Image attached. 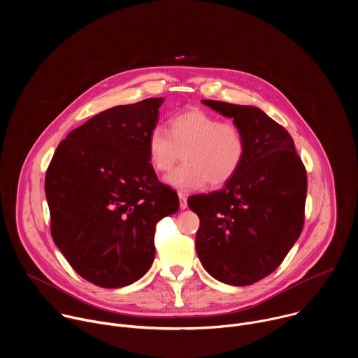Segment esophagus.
Masks as SVG:
<instances>
[{
	"label": "esophagus",
	"mask_w": 358,
	"mask_h": 358,
	"mask_svg": "<svg viewBox=\"0 0 358 358\" xmlns=\"http://www.w3.org/2000/svg\"><path fill=\"white\" fill-rule=\"evenodd\" d=\"M178 198H180V208L181 210H185L187 208V195L185 194H182V192H178Z\"/></svg>",
	"instance_id": "obj_1"
}]
</instances>
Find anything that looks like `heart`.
Listing matches in <instances>:
<instances>
[{"mask_svg": "<svg viewBox=\"0 0 358 358\" xmlns=\"http://www.w3.org/2000/svg\"><path fill=\"white\" fill-rule=\"evenodd\" d=\"M182 152L184 164L166 177L181 191L207 184L221 187L231 181L246 155V137L241 126L199 109H191L170 120V131L157 126L148 133L147 156L159 173L170 171Z\"/></svg>", "mask_w": 358, "mask_h": 358, "instance_id": "obj_1", "label": "heart"}]
</instances>
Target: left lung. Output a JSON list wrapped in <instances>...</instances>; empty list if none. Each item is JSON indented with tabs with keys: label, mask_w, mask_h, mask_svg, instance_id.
<instances>
[{
	"label": "left lung",
	"mask_w": 358,
	"mask_h": 358,
	"mask_svg": "<svg viewBox=\"0 0 358 358\" xmlns=\"http://www.w3.org/2000/svg\"><path fill=\"white\" fill-rule=\"evenodd\" d=\"M202 103L241 126L246 155L222 189L188 198L199 217L195 248L213 278L248 286L271 275L300 236L308 174L287 130L261 109Z\"/></svg>",
	"instance_id": "1"
}]
</instances>
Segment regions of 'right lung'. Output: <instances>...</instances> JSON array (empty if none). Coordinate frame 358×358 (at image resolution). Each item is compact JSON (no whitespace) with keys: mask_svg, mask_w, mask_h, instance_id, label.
Masks as SVG:
<instances>
[{"mask_svg":"<svg viewBox=\"0 0 358 358\" xmlns=\"http://www.w3.org/2000/svg\"><path fill=\"white\" fill-rule=\"evenodd\" d=\"M163 101L150 97L93 116L59 143L46 170L52 239L96 286L116 289L143 278L155 261L157 222L180 208L147 156Z\"/></svg>","mask_w":358,"mask_h":358,"instance_id":"obj_1","label":"right lung"}]
</instances>
